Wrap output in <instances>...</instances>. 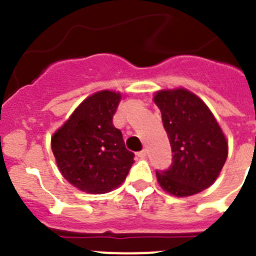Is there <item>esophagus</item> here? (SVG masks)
Here are the masks:
<instances>
[{"label": "esophagus", "mask_w": 256, "mask_h": 256, "mask_svg": "<svg viewBox=\"0 0 256 256\" xmlns=\"http://www.w3.org/2000/svg\"><path fill=\"white\" fill-rule=\"evenodd\" d=\"M137 156H138V158H141V159H144V158H146V156H148V150L140 151V152L137 154Z\"/></svg>", "instance_id": "esophagus-1"}]
</instances>
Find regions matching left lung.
Instances as JSON below:
<instances>
[{
	"mask_svg": "<svg viewBox=\"0 0 256 256\" xmlns=\"http://www.w3.org/2000/svg\"><path fill=\"white\" fill-rule=\"evenodd\" d=\"M154 101L173 154L170 166L156 170L158 182L178 198L204 191L218 178L228 155L216 118L196 94L182 88L158 92Z\"/></svg>",
	"mask_w": 256,
	"mask_h": 256,
	"instance_id": "8db88e82",
	"label": "left lung"
}]
</instances>
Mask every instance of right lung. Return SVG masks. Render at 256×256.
Instances as JSON below:
<instances>
[{
	"label": "right lung",
	"mask_w": 256,
	"mask_h": 256,
	"mask_svg": "<svg viewBox=\"0 0 256 256\" xmlns=\"http://www.w3.org/2000/svg\"><path fill=\"white\" fill-rule=\"evenodd\" d=\"M120 94L101 91L86 98L51 140L52 152L65 180L88 194L120 186L134 162L123 134L112 124Z\"/></svg>",
	"instance_id": "right-lung-1"
}]
</instances>
